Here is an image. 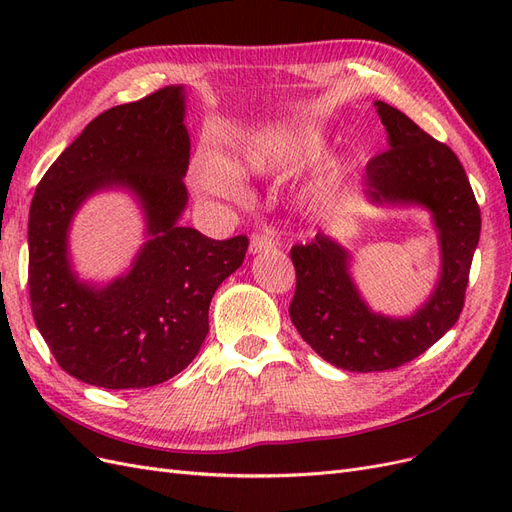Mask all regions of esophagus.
<instances>
[{
  "label": "esophagus",
  "mask_w": 512,
  "mask_h": 512,
  "mask_svg": "<svg viewBox=\"0 0 512 512\" xmlns=\"http://www.w3.org/2000/svg\"><path fill=\"white\" fill-rule=\"evenodd\" d=\"M275 247V239L269 237V235H254L252 241H250V252L252 254H260V252H269Z\"/></svg>",
  "instance_id": "1"
}]
</instances>
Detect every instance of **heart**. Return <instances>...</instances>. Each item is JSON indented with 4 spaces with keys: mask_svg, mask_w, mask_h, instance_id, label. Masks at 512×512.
I'll list each match as a JSON object with an SVG mask.
<instances>
[{
    "mask_svg": "<svg viewBox=\"0 0 512 512\" xmlns=\"http://www.w3.org/2000/svg\"><path fill=\"white\" fill-rule=\"evenodd\" d=\"M322 149H324V138L316 130H305L297 136H288V138L258 136L239 149L235 164L241 170H247V173H265V170L277 164L316 158L320 156ZM339 173H342V168L333 166L329 179ZM200 181H203L205 188L213 194H220V196L241 194V183L235 168L226 164L224 160H220L218 156H209L203 162Z\"/></svg>",
    "mask_w": 512,
    "mask_h": 512,
    "instance_id": "b5f03b06",
    "label": "heart"
}]
</instances>
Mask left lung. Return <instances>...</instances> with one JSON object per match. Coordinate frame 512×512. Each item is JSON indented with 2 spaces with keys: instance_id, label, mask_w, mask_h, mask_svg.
<instances>
[{
  "instance_id": "8db88e82",
  "label": "left lung",
  "mask_w": 512,
  "mask_h": 512,
  "mask_svg": "<svg viewBox=\"0 0 512 512\" xmlns=\"http://www.w3.org/2000/svg\"><path fill=\"white\" fill-rule=\"evenodd\" d=\"M389 151L369 160L365 196L380 207H423L440 243V277L429 299L408 318L371 312L350 275V254L324 232L294 245L297 290L290 320L324 361L339 369L384 371L431 348L457 322L466 299L480 209L466 170L451 147L438 143L397 108L376 100Z\"/></svg>"
}]
</instances>
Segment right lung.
Masks as SVG:
<instances>
[{
    "label": "right lung",
    "instance_id": "add662e5",
    "mask_svg": "<svg viewBox=\"0 0 512 512\" xmlns=\"http://www.w3.org/2000/svg\"><path fill=\"white\" fill-rule=\"evenodd\" d=\"M185 87L108 108L87 123L38 183L29 207V299L59 367L102 389H147L188 367L209 333L215 290L235 273L247 237L226 241L179 226L190 134ZM142 203L148 241L128 274L96 287L67 254L73 213L102 189Z\"/></svg>",
    "mask_w": 512,
    "mask_h": 512
}]
</instances>
